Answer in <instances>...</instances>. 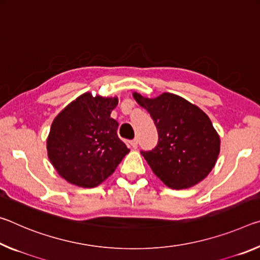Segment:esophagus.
<instances>
[{
    "mask_svg": "<svg viewBox=\"0 0 260 260\" xmlns=\"http://www.w3.org/2000/svg\"><path fill=\"white\" fill-rule=\"evenodd\" d=\"M130 145L133 146V148H137L138 147V139L135 138L134 140H131L130 142Z\"/></svg>",
    "mask_w": 260,
    "mask_h": 260,
    "instance_id": "1",
    "label": "esophagus"
}]
</instances>
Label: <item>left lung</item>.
<instances>
[{
  "label": "left lung",
  "instance_id": "1",
  "mask_svg": "<svg viewBox=\"0 0 260 260\" xmlns=\"http://www.w3.org/2000/svg\"><path fill=\"white\" fill-rule=\"evenodd\" d=\"M134 98L150 113L158 129V145L140 152L153 173L176 190L203 181L220 152V137L207 115L173 93L148 99L135 92Z\"/></svg>",
  "mask_w": 260,
  "mask_h": 260
}]
</instances>
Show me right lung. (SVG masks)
Returning a JSON list of instances; mask_svg holds the SVG:
<instances>
[{
    "instance_id": "right-lung-1",
    "label": "right lung",
    "mask_w": 260,
    "mask_h": 260,
    "mask_svg": "<svg viewBox=\"0 0 260 260\" xmlns=\"http://www.w3.org/2000/svg\"><path fill=\"white\" fill-rule=\"evenodd\" d=\"M117 98L84 93L59 113L50 126L47 151L50 162L67 182L94 188L112 175L129 148L117 136L110 117Z\"/></svg>"
}]
</instances>
